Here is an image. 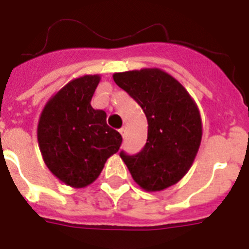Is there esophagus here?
<instances>
[{"mask_svg": "<svg viewBox=\"0 0 249 249\" xmlns=\"http://www.w3.org/2000/svg\"><path fill=\"white\" fill-rule=\"evenodd\" d=\"M119 133H120V134H121V137L124 138L125 137V133H126V129H125V128L119 129Z\"/></svg>", "mask_w": 249, "mask_h": 249, "instance_id": "1", "label": "esophagus"}]
</instances>
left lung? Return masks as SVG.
<instances>
[{
  "mask_svg": "<svg viewBox=\"0 0 249 249\" xmlns=\"http://www.w3.org/2000/svg\"><path fill=\"white\" fill-rule=\"evenodd\" d=\"M115 83L143 108L148 138L143 149L121 150L131 177L145 191H162L185 176L202 137L199 108L177 79L158 68L115 73Z\"/></svg>",
  "mask_w": 249,
  "mask_h": 249,
  "instance_id": "left-lung-1",
  "label": "left lung"
}]
</instances>
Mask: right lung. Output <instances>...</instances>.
<instances>
[{
    "label": "right lung",
    "mask_w": 249,
    "mask_h": 249,
    "mask_svg": "<svg viewBox=\"0 0 249 249\" xmlns=\"http://www.w3.org/2000/svg\"><path fill=\"white\" fill-rule=\"evenodd\" d=\"M100 76H83L67 83L47 102L37 124L43 160L54 176L81 189L100 176L123 138L106 124V112L91 100Z\"/></svg>",
    "instance_id": "add662e5"
}]
</instances>
